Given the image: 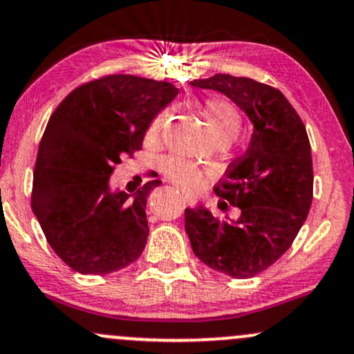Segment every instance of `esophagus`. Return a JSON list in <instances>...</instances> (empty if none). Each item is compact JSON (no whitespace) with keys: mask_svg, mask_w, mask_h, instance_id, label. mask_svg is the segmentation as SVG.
Returning <instances> with one entry per match:
<instances>
[{"mask_svg":"<svg viewBox=\"0 0 354 354\" xmlns=\"http://www.w3.org/2000/svg\"><path fill=\"white\" fill-rule=\"evenodd\" d=\"M181 195H183V198L187 200V203H188V205H195V203H196V200L193 198L192 195H188V193H181Z\"/></svg>","mask_w":354,"mask_h":354,"instance_id":"esophagus-1","label":"esophagus"}]
</instances>
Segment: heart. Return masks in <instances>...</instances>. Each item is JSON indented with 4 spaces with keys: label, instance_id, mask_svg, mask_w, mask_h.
<instances>
[{
    "label": "heart",
    "instance_id": "obj_1",
    "mask_svg": "<svg viewBox=\"0 0 354 354\" xmlns=\"http://www.w3.org/2000/svg\"><path fill=\"white\" fill-rule=\"evenodd\" d=\"M202 117L218 142H232L234 139H237L241 129H243V117H241L239 110L224 98L205 100L202 105ZM167 120H169V111L166 110L152 118L146 133L149 142L156 144L161 140L162 133L167 127ZM161 169L169 180L188 189L198 188L203 183V178H205L202 167L188 161V159L178 158V156L166 158L161 162Z\"/></svg>",
    "mask_w": 354,
    "mask_h": 354
}]
</instances>
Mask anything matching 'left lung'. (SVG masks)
<instances>
[{"mask_svg": "<svg viewBox=\"0 0 354 354\" xmlns=\"http://www.w3.org/2000/svg\"><path fill=\"white\" fill-rule=\"evenodd\" d=\"M193 86L224 93L254 125L251 144L215 185V195L241 208L218 221L203 205L185 210L196 258L232 278H251L283 256L314 196L310 142L302 118L280 89L251 77L215 74ZM227 208V203H224Z\"/></svg>", "mask_w": 354, "mask_h": 354, "instance_id": "1", "label": "left lung"}]
</instances>
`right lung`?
<instances>
[{
	"label": "right lung",
	"instance_id": "add662e5",
	"mask_svg": "<svg viewBox=\"0 0 354 354\" xmlns=\"http://www.w3.org/2000/svg\"><path fill=\"white\" fill-rule=\"evenodd\" d=\"M176 95L166 81L110 74L73 89L50 115L32 210L55 254L77 273H113L142 254L147 196L161 181H149L129 202L127 193L110 192V174L142 149L152 118Z\"/></svg>",
	"mask_w": 354,
	"mask_h": 354
}]
</instances>
